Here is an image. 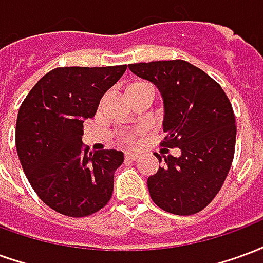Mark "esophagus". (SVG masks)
<instances>
[{
  "label": "esophagus",
  "instance_id": "obj_1",
  "mask_svg": "<svg viewBox=\"0 0 263 263\" xmlns=\"http://www.w3.org/2000/svg\"><path fill=\"white\" fill-rule=\"evenodd\" d=\"M138 159L137 154H132V152H125V160L128 162H134V160Z\"/></svg>",
  "mask_w": 263,
  "mask_h": 263
}]
</instances>
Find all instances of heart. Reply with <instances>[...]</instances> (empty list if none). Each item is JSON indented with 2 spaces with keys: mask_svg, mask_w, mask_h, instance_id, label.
<instances>
[{
  "mask_svg": "<svg viewBox=\"0 0 263 263\" xmlns=\"http://www.w3.org/2000/svg\"><path fill=\"white\" fill-rule=\"evenodd\" d=\"M138 84V83H137ZM137 137H138V132L135 131H129V132H126V134H124L122 135V141L125 143H134L135 141H137Z\"/></svg>",
  "mask_w": 263,
  "mask_h": 263,
  "instance_id": "heart-1",
  "label": "heart"
}]
</instances>
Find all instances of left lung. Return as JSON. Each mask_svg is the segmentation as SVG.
I'll return each mask as SVG.
<instances>
[{
  "label": "left lung",
  "mask_w": 263,
  "mask_h": 263,
  "mask_svg": "<svg viewBox=\"0 0 263 263\" xmlns=\"http://www.w3.org/2000/svg\"><path fill=\"white\" fill-rule=\"evenodd\" d=\"M134 74L154 83L165 103V148L182 156L165 158L148 177L154 203L167 213L192 215L205 209L220 192L235 152L234 109L221 86L186 60L129 65ZM162 162V156L155 154Z\"/></svg>",
  "instance_id": "1"
}]
</instances>
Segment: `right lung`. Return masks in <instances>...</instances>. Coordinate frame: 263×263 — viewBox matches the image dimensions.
Wrapping results in <instances>:
<instances>
[{
	"instance_id": "add662e5",
	"label": "right lung",
	"mask_w": 263,
	"mask_h": 263,
	"mask_svg": "<svg viewBox=\"0 0 263 263\" xmlns=\"http://www.w3.org/2000/svg\"><path fill=\"white\" fill-rule=\"evenodd\" d=\"M126 65L58 67L45 74L21 104L15 145L22 169L43 203L67 217H87L107 205L114 172L124 162L115 149L88 152L83 122L92 118L104 92Z\"/></svg>"
}]
</instances>
